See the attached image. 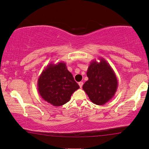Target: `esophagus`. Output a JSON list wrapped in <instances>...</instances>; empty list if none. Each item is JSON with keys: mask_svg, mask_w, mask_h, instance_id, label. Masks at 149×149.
Here are the masks:
<instances>
[{"mask_svg": "<svg viewBox=\"0 0 149 149\" xmlns=\"http://www.w3.org/2000/svg\"><path fill=\"white\" fill-rule=\"evenodd\" d=\"M78 84H79V87L81 88V87H82V86H83V82H82V81H79V83H78Z\"/></svg>", "mask_w": 149, "mask_h": 149, "instance_id": "1", "label": "esophagus"}]
</instances>
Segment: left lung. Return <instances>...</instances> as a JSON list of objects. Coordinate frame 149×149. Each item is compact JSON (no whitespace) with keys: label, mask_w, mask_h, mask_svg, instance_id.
<instances>
[{"label":"left lung","mask_w":149,"mask_h":149,"mask_svg":"<svg viewBox=\"0 0 149 149\" xmlns=\"http://www.w3.org/2000/svg\"><path fill=\"white\" fill-rule=\"evenodd\" d=\"M99 59L100 62L91 61L87 71L88 80L82 88L91 102L96 105H104L115 95L118 79L110 64L102 57Z\"/></svg>","instance_id":"left-lung-1"}]
</instances>
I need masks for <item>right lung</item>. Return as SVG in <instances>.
Here are the masks:
<instances>
[{
	"mask_svg": "<svg viewBox=\"0 0 149 149\" xmlns=\"http://www.w3.org/2000/svg\"><path fill=\"white\" fill-rule=\"evenodd\" d=\"M79 86L69 72L65 62L50 63L39 75L37 90L44 100L54 106H60L70 101Z\"/></svg>",
	"mask_w": 149,
	"mask_h": 149,
	"instance_id": "1",
	"label": "right lung"
}]
</instances>
